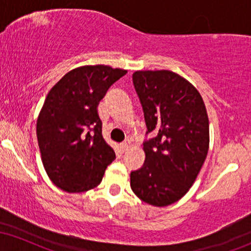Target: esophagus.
Instances as JSON below:
<instances>
[{
  "label": "esophagus",
  "instance_id": "1",
  "mask_svg": "<svg viewBox=\"0 0 251 251\" xmlns=\"http://www.w3.org/2000/svg\"><path fill=\"white\" fill-rule=\"evenodd\" d=\"M129 145H131V143H129V140H126V142H124L123 144H120V150H122L123 152H125L126 150L129 148Z\"/></svg>",
  "mask_w": 251,
  "mask_h": 251
}]
</instances>
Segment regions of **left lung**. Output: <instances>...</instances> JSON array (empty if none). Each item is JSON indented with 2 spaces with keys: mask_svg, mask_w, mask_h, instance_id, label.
<instances>
[{
  "mask_svg": "<svg viewBox=\"0 0 251 251\" xmlns=\"http://www.w3.org/2000/svg\"><path fill=\"white\" fill-rule=\"evenodd\" d=\"M133 85L148 133L145 163L131 172V189L153 206H168L186 195L209 151V118L197 88L171 71H137Z\"/></svg>",
  "mask_w": 251,
  "mask_h": 251,
  "instance_id": "1",
  "label": "left lung"
}]
</instances>
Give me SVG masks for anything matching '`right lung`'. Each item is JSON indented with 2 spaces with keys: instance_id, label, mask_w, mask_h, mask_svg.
I'll return each mask as SVG.
<instances>
[{
  "instance_id": "right-lung-1",
  "label": "right lung",
  "mask_w": 251,
  "mask_h": 251,
  "mask_svg": "<svg viewBox=\"0 0 251 251\" xmlns=\"http://www.w3.org/2000/svg\"><path fill=\"white\" fill-rule=\"evenodd\" d=\"M127 73L88 65L66 73L47 94L36 122L42 164L50 179L70 194L94 189L116 158L102 137L98 105Z\"/></svg>"
}]
</instances>
